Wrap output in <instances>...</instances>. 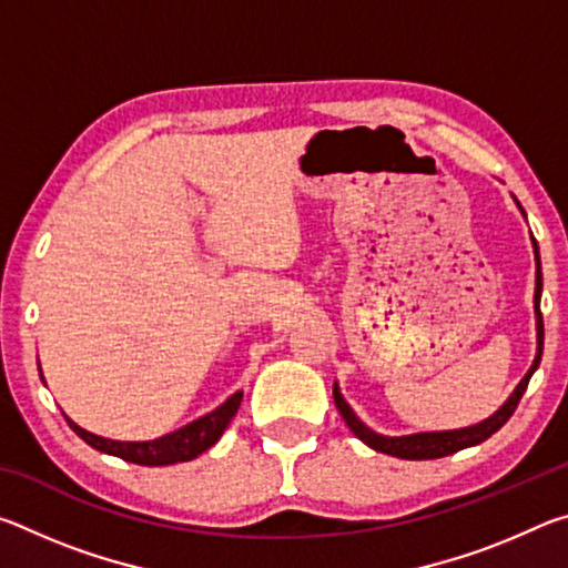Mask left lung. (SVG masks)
<instances>
[{
  "label": "left lung",
  "mask_w": 568,
  "mask_h": 568,
  "mask_svg": "<svg viewBox=\"0 0 568 568\" xmlns=\"http://www.w3.org/2000/svg\"><path fill=\"white\" fill-rule=\"evenodd\" d=\"M516 200V197H514ZM518 205V200H516ZM518 210L524 213V207L518 205ZM526 217V213H524ZM534 243V261H536V291H534V315H536V355L531 368L526 371V376L518 381V386L514 388L511 396L504 400V406L498 408L494 416H488L486 420L474 423V426L466 428H454V430H423V434H408V436H383L376 434V430L365 426V423L355 416V410L348 406V400L343 398V393L338 388V383H333V400L335 408L341 410L343 420L348 423V428L353 430L355 438H361L365 446H371L378 454H388L396 458H406V460H428V458H444L456 454V450H464L468 446H478L484 444L486 438H491L504 423L511 418V413L516 410L518 400H521L524 390L531 381L534 371L541 363V353H544V318H541V287H544V275H541V257H538V245L536 240L531 237Z\"/></svg>",
  "instance_id": "1"
}]
</instances>
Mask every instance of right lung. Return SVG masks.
I'll list each match as a JSON object with an SVG mask.
<instances>
[{
	"label": "right lung",
	"mask_w": 568,
	"mask_h": 568,
	"mask_svg": "<svg viewBox=\"0 0 568 568\" xmlns=\"http://www.w3.org/2000/svg\"><path fill=\"white\" fill-rule=\"evenodd\" d=\"M40 378L44 381L42 368H40ZM240 400H243V390H235L233 396H230L225 403H220L215 410L195 418L192 423H187V426L172 430V434H165L152 440H112L104 436H94L82 426H77L70 416L64 418L84 444L102 450V454L118 456L138 466H172V464H182V460L197 458L200 454H205L207 448H213L237 413Z\"/></svg>",
	"instance_id": "obj_1"
}]
</instances>
